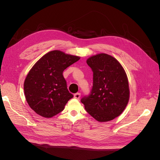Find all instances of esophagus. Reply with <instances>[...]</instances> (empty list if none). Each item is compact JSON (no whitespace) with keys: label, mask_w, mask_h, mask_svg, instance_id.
<instances>
[{"label":"esophagus","mask_w":160,"mask_h":160,"mask_svg":"<svg viewBox=\"0 0 160 160\" xmlns=\"http://www.w3.org/2000/svg\"><path fill=\"white\" fill-rule=\"evenodd\" d=\"M80 97H81V93H77L74 94V98L77 99H79Z\"/></svg>","instance_id":"1"}]
</instances>
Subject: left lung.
<instances>
[{
	"mask_svg": "<svg viewBox=\"0 0 160 160\" xmlns=\"http://www.w3.org/2000/svg\"><path fill=\"white\" fill-rule=\"evenodd\" d=\"M93 72L90 93L81 99L87 112L100 122L118 117L128 105L129 89L126 73L114 57L105 53L87 60Z\"/></svg>",
	"mask_w": 160,
	"mask_h": 160,
	"instance_id": "obj_1",
	"label": "left lung"
}]
</instances>
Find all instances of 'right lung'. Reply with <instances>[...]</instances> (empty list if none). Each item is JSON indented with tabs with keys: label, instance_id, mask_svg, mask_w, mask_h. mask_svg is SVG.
<instances>
[{
	"label": "right lung",
	"instance_id": "obj_1",
	"mask_svg": "<svg viewBox=\"0 0 160 160\" xmlns=\"http://www.w3.org/2000/svg\"><path fill=\"white\" fill-rule=\"evenodd\" d=\"M79 59L55 50L42 56L32 67L25 80L24 91L28 104L37 114L47 118L53 117L73 98L62 72Z\"/></svg>",
	"mask_w": 160,
	"mask_h": 160
}]
</instances>
